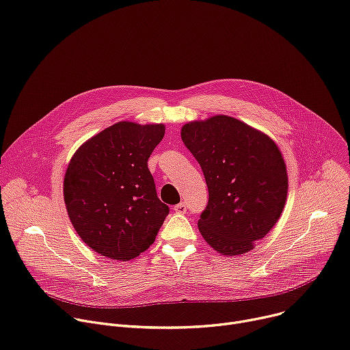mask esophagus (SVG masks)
Segmentation results:
<instances>
[{
    "mask_svg": "<svg viewBox=\"0 0 350 350\" xmlns=\"http://www.w3.org/2000/svg\"><path fill=\"white\" fill-rule=\"evenodd\" d=\"M185 211H187V205L184 202H180L178 205L174 206V212L176 213H185Z\"/></svg>",
    "mask_w": 350,
    "mask_h": 350,
    "instance_id": "esophagus-1",
    "label": "esophagus"
}]
</instances>
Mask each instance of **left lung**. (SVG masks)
Returning <instances> with one entry per match:
<instances>
[{
    "instance_id": "8db88e82",
    "label": "left lung",
    "mask_w": 350,
    "mask_h": 350,
    "mask_svg": "<svg viewBox=\"0 0 350 350\" xmlns=\"http://www.w3.org/2000/svg\"><path fill=\"white\" fill-rule=\"evenodd\" d=\"M181 139L208 185V205L198 220L202 237L228 257L251 251L275 226L288 197L279 148L264 133L229 116L188 122Z\"/></svg>"
}]
</instances>
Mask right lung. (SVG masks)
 Wrapping results in <instances>:
<instances>
[{"label": "right lung", "mask_w": 350, "mask_h": 350, "mask_svg": "<svg viewBox=\"0 0 350 350\" xmlns=\"http://www.w3.org/2000/svg\"><path fill=\"white\" fill-rule=\"evenodd\" d=\"M163 124L120 121L74 153L64 201L83 243L110 260L130 261L153 244L169 206L157 198L148 159Z\"/></svg>", "instance_id": "right-lung-1"}]
</instances>
